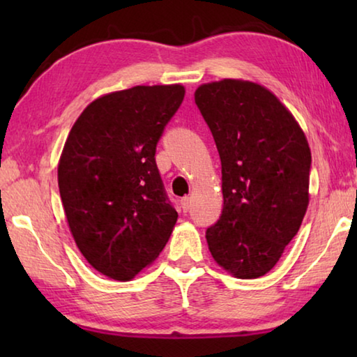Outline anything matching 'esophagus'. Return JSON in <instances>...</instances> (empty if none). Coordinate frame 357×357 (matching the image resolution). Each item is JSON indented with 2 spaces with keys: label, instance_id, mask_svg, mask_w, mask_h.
<instances>
[{
  "label": "esophagus",
  "instance_id": "obj_1",
  "mask_svg": "<svg viewBox=\"0 0 357 357\" xmlns=\"http://www.w3.org/2000/svg\"><path fill=\"white\" fill-rule=\"evenodd\" d=\"M181 206H183L184 213H187V211H189V208H190V198L189 197H184L183 200H181Z\"/></svg>",
  "mask_w": 357,
  "mask_h": 357
}]
</instances>
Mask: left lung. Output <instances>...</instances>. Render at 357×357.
<instances>
[{
    "mask_svg": "<svg viewBox=\"0 0 357 357\" xmlns=\"http://www.w3.org/2000/svg\"><path fill=\"white\" fill-rule=\"evenodd\" d=\"M195 104L222 162L223 209L206 229L209 252L228 274L258 279L279 261L309 206V142L293 113L255 82L203 83Z\"/></svg>",
    "mask_w": 357,
    "mask_h": 357,
    "instance_id": "1",
    "label": "left lung"
}]
</instances>
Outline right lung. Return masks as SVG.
Masks as SVG:
<instances>
[{
  "label": "right lung",
  "instance_id": "right-lung-1",
  "mask_svg": "<svg viewBox=\"0 0 357 357\" xmlns=\"http://www.w3.org/2000/svg\"><path fill=\"white\" fill-rule=\"evenodd\" d=\"M183 84L100 96L72 126L58 187L78 250L100 274L128 282L164 250L178 220L155 146L184 100Z\"/></svg>",
  "mask_w": 357,
  "mask_h": 357
}]
</instances>
